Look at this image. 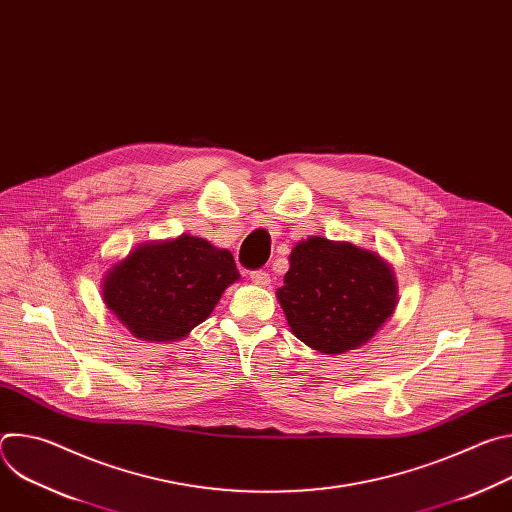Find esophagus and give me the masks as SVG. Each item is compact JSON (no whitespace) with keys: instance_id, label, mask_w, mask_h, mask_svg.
Returning <instances> with one entry per match:
<instances>
[{"instance_id":"esophagus-1","label":"esophagus","mask_w":512,"mask_h":512,"mask_svg":"<svg viewBox=\"0 0 512 512\" xmlns=\"http://www.w3.org/2000/svg\"><path fill=\"white\" fill-rule=\"evenodd\" d=\"M251 281H253L255 285L265 287V285L271 281V277H269V273H267V271L259 269V271H253V273H251Z\"/></svg>"}]
</instances>
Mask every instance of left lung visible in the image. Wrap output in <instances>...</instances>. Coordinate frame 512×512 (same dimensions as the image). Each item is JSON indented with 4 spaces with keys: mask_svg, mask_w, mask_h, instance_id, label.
Returning a JSON list of instances; mask_svg holds the SVG:
<instances>
[{
    "mask_svg": "<svg viewBox=\"0 0 512 512\" xmlns=\"http://www.w3.org/2000/svg\"><path fill=\"white\" fill-rule=\"evenodd\" d=\"M275 296L294 336L334 356L367 344L385 326L395 314L399 287L379 253L308 237L291 249Z\"/></svg>",
    "mask_w": 512,
    "mask_h": 512,
    "instance_id": "8db88e82",
    "label": "left lung"
}]
</instances>
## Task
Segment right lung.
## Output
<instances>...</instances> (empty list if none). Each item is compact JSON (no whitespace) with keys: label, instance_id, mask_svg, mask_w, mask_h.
Here are the masks:
<instances>
[{"label":"right lung","instance_id":"1","mask_svg":"<svg viewBox=\"0 0 512 512\" xmlns=\"http://www.w3.org/2000/svg\"><path fill=\"white\" fill-rule=\"evenodd\" d=\"M239 279L229 249L182 233L131 249L107 269L101 294L135 338L176 342L202 324Z\"/></svg>","mask_w":512,"mask_h":512}]
</instances>
